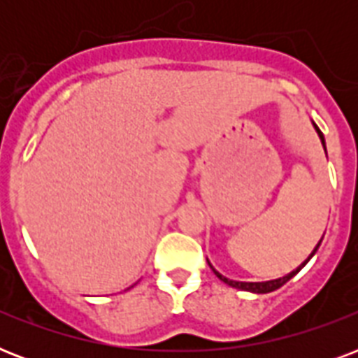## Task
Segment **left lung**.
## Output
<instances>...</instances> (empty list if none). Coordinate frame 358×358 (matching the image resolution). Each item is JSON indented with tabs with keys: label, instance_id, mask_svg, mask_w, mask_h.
I'll list each match as a JSON object with an SVG mask.
<instances>
[{
	"label": "left lung",
	"instance_id": "1",
	"mask_svg": "<svg viewBox=\"0 0 358 358\" xmlns=\"http://www.w3.org/2000/svg\"><path fill=\"white\" fill-rule=\"evenodd\" d=\"M312 124H314V122H312ZM314 129H316V134L320 135V139H322L323 148H325V137H323V134H322V131H320V128H317L316 124H314ZM325 154H327V148H325ZM322 239H320V243H322ZM320 243H317L316 247H314V250H312L310 255H308V258H306V260L303 262V264H301L299 267H295L294 271H289L288 275H284V277H280V278H273V280H266V282H241V280H230V278H227V277H224V275H221V273H219L217 269H215V267H213L212 264H210V262H208V264H210V267H212V271L215 273V275H217L219 280H223L224 284H229V286H232V288L245 289V292H252V294H269V292H275V289H278V288H280V286H284V284L288 282V280L292 277H295V275H297V273H299L301 269H303V267L306 266V264H308V260H310L312 256L316 255V250H317V247H320Z\"/></svg>",
	"mask_w": 358,
	"mask_h": 358
}]
</instances>
